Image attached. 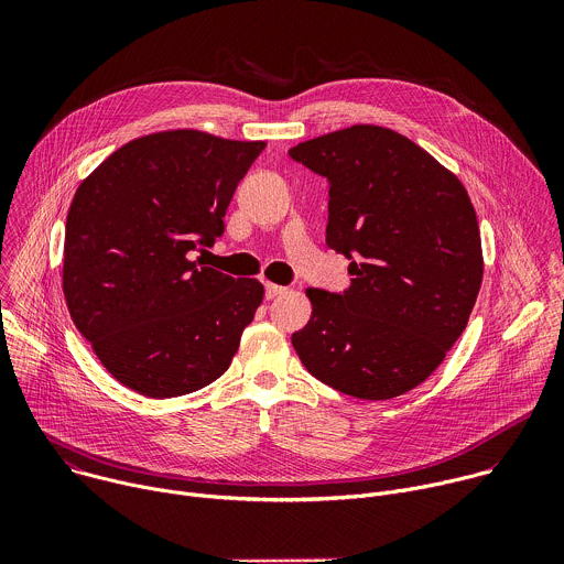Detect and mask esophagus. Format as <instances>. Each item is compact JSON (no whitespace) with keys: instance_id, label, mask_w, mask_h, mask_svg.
I'll return each mask as SVG.
<instances>
[{"instance_id":"obj_1","label":"esophagus","mask_w":564,"mask_h":564,"mask_svg":"<svg viewBox=\"0 0 564 564\" xmlns=\"http://www.w3.org/2000/svg\"><path fill=\"white\" fill-rule=\"evenodd\" d=\"M288 288L283 285H276V283H265V299H276L281 294H285Z\"/></svg>"}]
</instances>
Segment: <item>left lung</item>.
Instances as JSON below:
<instances>
[{"label":"left lung","instance_id":"obj_1","mask_svg":"<svg viewBox=\"0 0 564 564\" xmlns=\"http://www.w3.org/2000/svg\"><path fill=\"white\" fill-rule=\"evenodd\" d=\"M288 155L324 176L326 243L352 274L344 292L310 288L292 346L312 377L357 399L420 386L464 333L481 285V246L464 185L422 147L355 124Z\"/></svg>","mask_w":564,"mask_h":564}]
</instances>
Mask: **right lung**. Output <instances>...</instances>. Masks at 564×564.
<instances>
[{
    "mask_svg": "<svg viewBox=\"0 0 564 564\" xmlns=\"http://www.w3.org/2000/svg\"><path fill=\"white\" fill-rule=\"evenodd\" d=\"M263 149L194 129L151 133L77 187L62 288L75 328L127 388L181 397L229 368L263 285L205 268L194 252L223 236L227 205Z\"/></svg>",
    "mask_w": 564,
    "mask_h": 564,
    "instance_id": "right-lung-1",
    "label": "right lung"
}]
</instances>
